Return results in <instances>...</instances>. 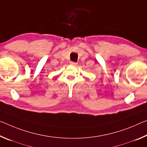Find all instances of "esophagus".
Here are the masks:
<instances>
[{
    "mask_svg": "<svg viewBox=\"0 0 147 147\" xmlns=\"http://www.w3.org/2000/svg\"><path fill=\"white\" fill-rule=\"evenodd\" d=\"M70 64H71V65H73V66H76V65H77V63H76V62H73V61H71L70 62Z\"/></svg>",
    "mask_w": 147,
    "mask_h": 147,
    "instance_id": "1",
    "label": "esophagus"
}]
</instances>
